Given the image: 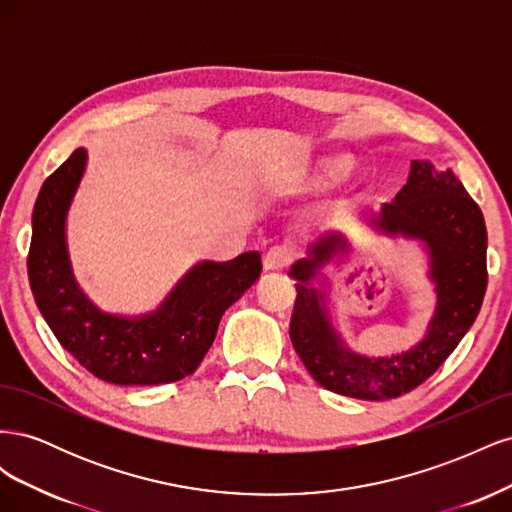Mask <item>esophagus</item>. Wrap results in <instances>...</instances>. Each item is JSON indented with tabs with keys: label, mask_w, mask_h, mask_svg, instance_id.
<instances>
[{
	"label": "esophagus",
	"mask_w": 512,
	"mask_h": 512,
	"mask_svg": "<svg viewBox=\"0 0 512 512\" xmlns=\"http://www.w3.org/2000/svg\"><path fill=\"white\" fill-rule=\"evenodd\" d=\"M292 262V252L286 245H275L262 258V265H265L267 271H284Z\"/></svg>",
	"instance_id": "1"
}]
</instances>
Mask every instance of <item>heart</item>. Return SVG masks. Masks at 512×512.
Wrapping results in <instances>:
<instances>
[{
    "instance_id": "obj_1",
    "label": "heart",
    "mask_w": 512,
    "mask_h": 512,
    "mask_svg": "<svg viewBox=\"0 0 512 512\" xmlns=\"http://www.w3.org/2000/svg\"><path fill=\"white\" fill-rule=\"evenodd\" d=\"M350 166V160L346 156H331V158H322L320 162H316L312 173L307 175V179L303 181L305 185H316V183H324L337 175H342L344 170Z\"/></svg>"
}]
</instances>
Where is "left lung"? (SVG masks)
<instances>
[{
  "instance_id": "left-lung-1",
  "label": "left lung",
  "mask_w": 512,
  "mask_h": 512,
  "mask_svg": "<svg viewBox=\"0 0 512 512\" xmlns=\"http://www.w3.org/2000/svg\"><path fill=\"white\" fill-rule=\"evenodd\" d=\"M371 222L389 235L399 232L427 245L438 303L423 342L389 359H369L344 348L322 292L312 286L324 262L337 252H348L342 235H327L290 269L297 280L290 342L324 389L384 401L423 384L470 331L487 290V228L483 211L451 170L438 173L425 160L412 162L408 183Z\"/></svg>"
}]
</instances>
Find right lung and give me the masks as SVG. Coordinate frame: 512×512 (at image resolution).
<instances>
[{
  "label": "right lung",
  "instance_id": "1",
  "mask_svg": "<svg viewBox=\"0 0 512 512\" xmlns=\"http://www.w3.org/2000/svg\"><path fill=\"white\" fill-rule=\"evenodd\" d=\"M87 164L76 149L42 183L27 256L29 286L46 324L96 378L121 384H168L190 376L211 348L226 309L262 271L258 252L226 262H200L147 316L104 314L74 282L66 250V215Z\"/></svg>",
  "mask_w": 512,
  "mask_h": 512
}]
</instances>
